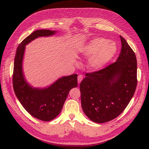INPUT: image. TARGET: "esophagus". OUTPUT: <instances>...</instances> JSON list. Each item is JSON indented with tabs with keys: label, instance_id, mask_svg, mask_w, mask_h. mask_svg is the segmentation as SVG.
I'll return each mask as SVG.
<instances>
[{
	"label": "esophagus",
	"instance_id": "34e87169",
	"mask_svg": "<svg viewBox=\"0 0 149 149\" xmlns=\"http://www.w3.org/2000/svg\"><path fill=\"white\" fill-rule=\"evenodd\" d=\"M83 76L82 75H79L78 76V83H79V84L81 83V81L83 80Z\"/></svg>",
	"mask_w": 149,
	"mask_h": 149
}]
</instances>
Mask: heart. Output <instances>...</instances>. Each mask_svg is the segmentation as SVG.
Listing matches in <instances>:
<instances>
[{"instance_id":"b5f03b06","label":"heart","mask_w":149,"mask_h":149,"mask_svg":"<svg viewBox=\"0 0 149 149\" xmlns=\"http://www.w3.org/2000/svg\"><path fill=\"white\" fill-rule=\"evenodd\" d=\"M117 52L116 45L107 39L97 37L92 39L82 49L81 54L90 58L89 65L93 69L103 68L110 62Z\"/></svg>"}]
</instances>
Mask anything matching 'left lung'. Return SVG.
Listing matches in <instances>:
<instances>
[{"label":"left lung","instance_id":"left-lung-1","mask_svg":"<svg viewBox=\"0 0 149 149\" xmlns=\"http://www.w3.org/2000/svg\"><path fill=\"white\" fill-rule=\"evenodd\" d=\"M120 38L121 49L116 61L98 71L86 74L80 85L83 111L97 123L119 116L136 90V56L126 40L121 36Z\"/></svg>","mask_w":149,"mask_h":149}]
</instances>
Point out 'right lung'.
Wrapping results in <instances>:
<instances>
[{
    "mask_svg": "<svg viewBox=\"0 0 149 149\" xmlns=\"http://www.w3.org/2000/svg\"><path fill=\"white\" fill-rule=\"evenodd\" d=\"M56 33L49 29L35 31L17 47L14 63L13 84L15 95L31 115L43 121L52 120L60 113L69 92L77 86V74L62 77L49 87L35 88L25 79L22 61L27 44L37 37L51 36Z\"/></svg>",
    "mask_w": 149,
    "mask_h": 149,
    "instance_id": "obj_1",
    "label": "right lung"
}]
</instances>
